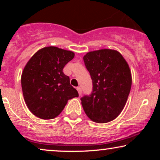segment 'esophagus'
<instances>
[{"mask_svg":"<svg viewBox=\"0 0 160 160\" xmlns=\"http://www.w3.org/2000/svg\"><path fill=\"white\" fill-rule=\"evenodd\" d=\"M76 89H77V91H78V95H82V89H81V87H77V88H76Z\"/></svg>","mask_w":160,"mask_h":160,"instance_id":"34e87169","label":"esophagus"}]
</instances>
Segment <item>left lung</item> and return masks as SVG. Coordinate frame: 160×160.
I'll list each match as a JSON object with an SVG mask.
<instances>
[{
    "label": "left lung",
    "mask_w": 160,
    "mask_h": 160,
    "mask_svg": "<svg viewBox=\"0 0 160 160\" xmlns=\"http://www.w3.org/2000/svg\"><path fill=\"white\" fill-rule=\"evenodd\" d=\"M84 61L92 80V92L82 98L85 113L96 123L115 119L125 106L132 85L128 63L119 52L103 49L89 52Z\"/></svg>",
    "instance_id": "8db88e82"
}]
</instances>
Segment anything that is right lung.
Returning <instances> with one entry per match:
<instances>
[{
  "mask_svg": "<svg viewBox=\"0 0 160 160\" xmlns=\"http://www.w3.org/2000/svg\"><path fill=\"white\" fill-rule=\"evenodd\" d=\"M74 56L71 51L47 47L37 51L27 62L21 76L22 89L28 108L36 117L54 119L68 100L78 97L62 71Z\"/></svg>",
  "mask_w": 160,
  "mask_h": 160,
  "instance_id": "right-lung-1",
  "label": "right lung"
}]
</instances>
